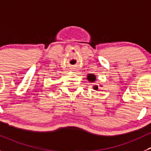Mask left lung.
Segmentation results:
<instances>
[{
  "mask_svg": "<svg viewBox=\"0 0 151 151\" xmlns=\"http://www.w3.org/2000/svg\"><path fill=\"white\" fill-rule=\"evenodd\" d=\"M95 75H92V74H89V75L88 76V80H90V81H91V82H93V81H95ZM94 88H95V90H98V86H95L94 87Z\"/></svg>",
  "mask_w": 151,
  "mask_h": 151,
  "instance_id": "1",
  "label": "left lung"
}]
</instances>
